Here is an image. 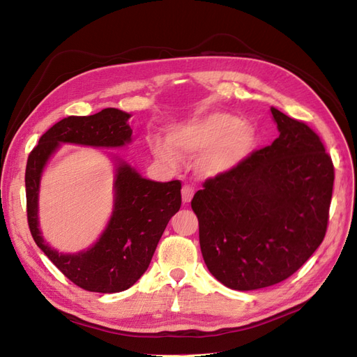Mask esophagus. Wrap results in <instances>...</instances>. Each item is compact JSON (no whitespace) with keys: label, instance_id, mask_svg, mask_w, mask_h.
<instances>
[{"label":"esophagus","instance_id":"1","mask_svg":"<svg viewBox=\"0 0 357 357\" xmlns=\"http://www.w3.org/2000/svg\"><path fill=\"white\" fill-rule=\"evenodd\" d=\"M181 192H182V201H183V204H188L190 201L192 199L194 188H192V187H190V185H183Z\"/></svg>","mask_w":357,"mask_h":357}]
</instances>
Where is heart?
Returning a JSON list of instances; mask_svg holds the SVG:
<instances>
[{"label": "heart", "instance_id": "heart-1", "mask_svg": "<svg viewBox=\"0 0 357 357\" xmlns=\"http://www.w3.org/2000/svg\"><path fill=\"white\" fill-rule=\"evenodd\" d=\"M169 144L153 140L150 147L160 162L176 167L181 156L197 160L198 172L214 178L234 170L257 146V131L248 122L227 112H210L175 127Z\"/></svg>", "mask_w": 357, "mask_h": 357}]
</instances>
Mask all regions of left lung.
<instances>
[{"label": "left lung", "mask_w": 357, "mask_h": 357, "mask_svg": "<svg viewBox=\"0 0 357 357\" xmlns=\"http://www.w3.org/2000/svg\"><path fill=\"white\" fill-rule=\"evenodd\" d=\"M280 135L230 172L207 179L191 207L208 271L234 290L280 283L324 241L334 185L319 135L275 107Z\"/></svg>", "instance_id": "8db88e82"}]
</instances>
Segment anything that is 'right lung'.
I'll return each mask as SVG.
<instances>
[{
    "instance_id": "add662e5",
    "label": "right lung",
    "mask_w": 357,
    "mask_h": 357,
    "mask_svg": "<svg viewBox=\"0 0 357 357\" xmlns=\"http://www.w3.org/2000/svg\"><path fill=\"white\" fill-rule=\"evenodd\" d=\"M130 114L115 107L89 116H67L56 122L30 151L26 165L27 223L36 245L68 280L98 293H118L140 278L156 251L163 231L181 208V181L154 182L123 160H116L115 203L111 220L99 241L77 254H61L46 243L38 220L40 176L61 143L93 147H122L131 142Z\"/></svg>"
}]
</instances>
